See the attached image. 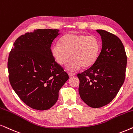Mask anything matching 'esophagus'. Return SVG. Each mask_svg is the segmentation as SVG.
<instances>
[{"label":"esophagus","instance_id":"1","mask_svg":"<svg viewBox=\"0 0 133 133\" xmlns=\"http://www.w3.org/2000/svg\"><path fill=\"white\" fill-rule=\"evenodd\" d=\"M68 74L69 75V77H73V76L75 75V74L72 73V72H68Z\"/></svg>","mask_w":133,"mask_h":133}]
</instances>
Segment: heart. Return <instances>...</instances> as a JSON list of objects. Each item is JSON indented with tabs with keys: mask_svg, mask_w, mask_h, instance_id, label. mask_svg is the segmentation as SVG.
Returning a JSON list of instances; mask_svg holds the SVG:
<instances>
[{
	"mask_svg": "<svg viewBox=\"0 0 133 133\" xmlns=\"http://www.w3.org/2000/svg\"><path fill=\"white\" fill-rule=\"evenodd\" d=\"M100 43L95 36L78 34L71 32L65 35L60 40L59 44L51 47L50 52L55 61L60 65L64 64L74 58L66 65L69 71H75L83 66H91L98 58Z\"/></svg>",
	"mask_w": 133,
	"mask_h": 133,
	"instance_id": "1",
	"label": "heart"
}]
</instances>
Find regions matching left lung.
I'll return each instance as SVG.
<instances>
[{"mask_svg": "<svg viewBox=\"0 0 133 133\" xmlns=\"http://www.w3.org/2000/svg\"><path fill=\"white\" fill-rule=\"evenodd\" d=\"M97 31L102 37L100 54L92 65L77 75L81 98L93 108L104 107L116 97L125 81L127 63L121 40L105 30Z\"/></svg>", "mask_w": 133, "mask_h": 133, "instance_id": "obj_1", "label": "left lung"}]
</instances>
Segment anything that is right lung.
<instances>
[{
	"mask_svg": "<svg viewBox=\"0 0 133 133\" xmlns=\"http://www.w3.org/2000/svg\"><path fill=\"white\" fill-rule=\"evenodd\" d=\"M58 29H37L15 41L8 59L10 83L24 103L37 110H47L58 98L69 79L67 72L52 57L50 47Z\"/></svg>",
	"mask_w": 133,
	"mask_h": 133,
	"instance_id": "obj_1",
	"label": "right lung"
}]
</instances>
